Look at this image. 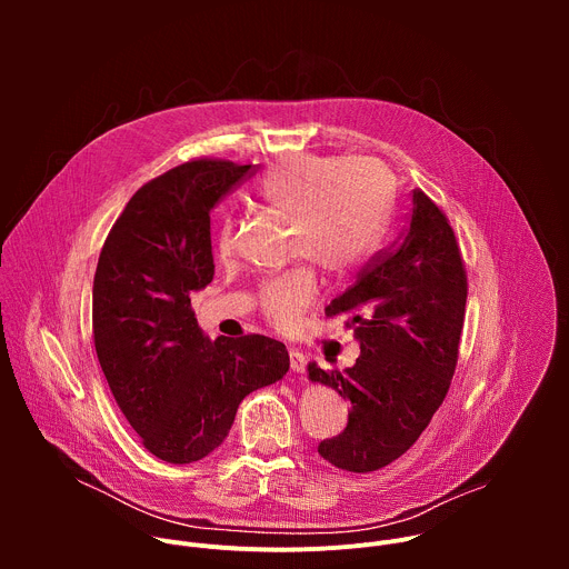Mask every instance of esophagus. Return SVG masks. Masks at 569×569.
Listing matches in <instances>:
<instances>
[{"label":"esophagus","instance_id":"esophagus-1","mask_svg":"<svg viewBox=\"0 0 569 569\" xmlns=\"http://www.w3.org/2000/svg\"><path fill=\"white\" fill-rule=\"evenodd\" d=\"M290 369L295 373H303L306 371V356L297 349H290Z\"/></svg>","mask_w":569,"mask_h":569}]
</instances>
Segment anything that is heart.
Segmentation results:
<instances>
[{
	"label": "heart",
	"mask_w": 569,
	"mask_h": 569,
	"mask_svg": "<svg viewBox=\"0 0 569 569\" xmlns=\"http://www.w3.org/2000/svg\"><path fill=\"white\" fill-rule=\"evenodd\" d=\"M263 207L290 220L292 254L312 259L331 274L362 263L376 248L391 200V176L376 159L295 154L257 187ZM236 227L224 218L220 254H231ZM317 279L301 263L263 281L259 306L277 329H290L312 303Z\"/></svg>",
	"instance_id": "obj_1"
}]
</instances>
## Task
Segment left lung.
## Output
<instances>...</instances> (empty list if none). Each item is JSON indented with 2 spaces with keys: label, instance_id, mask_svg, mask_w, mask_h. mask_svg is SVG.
<instances>
[{
  "label": "left lung",
  "instance_id": "1",
  "mask_svg": "<svg viewBox=\"0 0 569 569\" xmlns=\"http://www.w3.org/2000/svg\"><path fill=\"white\" fill-rule=\"evenodd\" d=\"M468 297L466 266L446 213L412 191L408 222L323 312L349 315L360 356L347 371L308 367L349 400L347 428L317 452L351 472L408 452L443 402L459 358Z\"/></svg>",
  "mask_w": 569,
  "mask_h": 569
}]
</instances>
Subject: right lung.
<instances>
[{
	"mask_svg": "<svg viewBox=\"0 0 569 569\" xmlns=\"http://www.w3.org/2000/svg\"><path fill=\"white\" fill-rule=\"evenodd\" d=\"M252 164L198 157L146 182L112 224L92 290L94 347L143 448L169 463L213 452L240 400L286 376L283 342L207 340L191 292L213 279L211 209Z\"/></svg>",
	"mask_w": 569,
	"mask_h": 569,
	"instance_id": "right-lung-1",
	"label": "right lung"
}]
</instances>
